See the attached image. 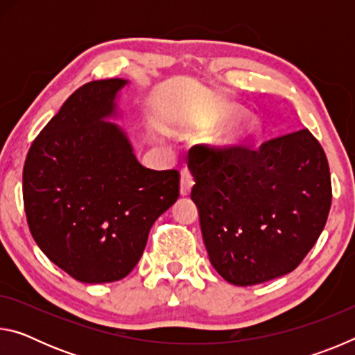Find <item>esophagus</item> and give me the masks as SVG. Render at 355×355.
Here are the masks:
<instances>
[{
    "label": "esophagus",
    "instance_id": "1",
    "mask_svg": "<svg viewBox=\"0 0 355 355\" xmlns=\"http://www.w3.org/2000/svg\"><path fill=\"white\" fill-rule=\"evenodd\" d=\"M192 184H194V175H192V172L188 167H183L182 178H180V192H182V196L189 194Z\"/></svg>",
    "mask_w": 355,
    "mask_h": 355
}]
</instances>
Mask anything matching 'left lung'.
Listing matches in <instances>:
<instances>
[{"mask_svg": "<svg viewBox=\"0 0 355 355\" xmlns=\"http://www.w3.org/2000/svg\"><path fill=\"white\" fill-rule=\"evenodd\" d=\"M209 261L238 286L296 269L313 248L332 205L326 153L307 128L250 144L189 150Z\"/></svg>", "mask_w": 355, "mask_h": 355, "instance_id": "1", "label": "left lung"}]
</instances>
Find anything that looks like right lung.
<instances>
[{
	"label": "right lung",
	"mask_w": 355,
	"mask_h": 355,
	"mask_svg": "<svg viewBox=\"0 0 355 355\" xmlns=\"http://www.w3.org/2000/svg\"><path fill=\"white\" fill-rule=\"evenodd\" d=\"M125 84L111 78L76 89L35 137L23 167L34 241L84 284L127 277L155 220L180 196L178 171L144 167L127 135L105 122Z\"/></svg>",
	"instance_id": "1"
}]
</instances>
